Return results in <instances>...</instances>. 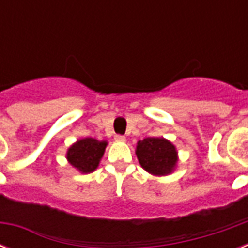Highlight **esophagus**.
Listing matches in <instances>:
<instances>
[{
    "label": "esophagus",
    "mask_w": 248,
    "mask_h": 248,
    "mask_svg": "<svg viewBox=\"0 0 248 248\" xmlns=\"http://www.w3.org/2000/svg\"><path fill=\"white\" fill-rule=\"evenodd\" d=\"M114 140L116 141H120V143H124L126 141V138L124 135H116L114 136Z\"/></svg>",
    "instance_id": "1"
}]
</instances>
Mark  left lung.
Masks as SVG:
<instances>
[{"label":"left lung","mask_w":248,"mask_h":248,"mask_svg":"<svg viewBox=\"0 0 248 248\" xmlns=\"http://www.w3.org/2000/svg\"><path fill=\"white\" fill-rule=\"evenodd\" d=\"M136 155L145 171L155 176H165L175 170L177 163L176 148L163 138H147L139 140Z\"/></svg>","instance_id":"obj_1"}]
</instances>
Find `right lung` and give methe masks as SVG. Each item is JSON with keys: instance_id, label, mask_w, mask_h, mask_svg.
I'll return each instance as SVG.
<instances>
[{"instance_id": "1", "label": "right lung", "mask_w": 248, "mask_h": 248, "mask_svg": "<svg viewBox=\"0 0 248 248\" xmlns=\"http://www.w3.org/2000/svg\"><path fill=\"white\" fill-rule=\"evenodd\" d=\"M107 144L108 143L105 140L99 141L93 138H85V139L77 140L68 149V162L78 170L79 172H93L99 166L101 157L104 155Z\"/></svg>"}]
</instances>
